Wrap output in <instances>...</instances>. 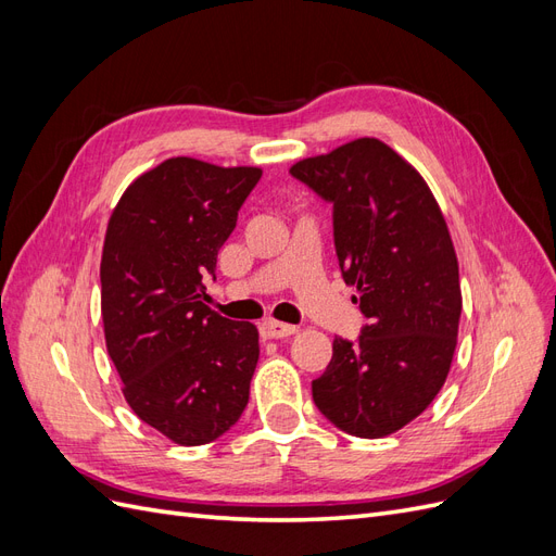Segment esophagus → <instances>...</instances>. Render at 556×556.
I'll return each instance as SVG.
<instances>
[{"mask_svg":"<svg viewBox=\"0 0 556 556\" xmlns=\"http://www.w3.org/2000/svg\"><path fill=\"white\" fill-rule=\"evenodd\" d=\"M260 329H262V336H266V339H288V336L296 333V327L285 325V323H276V319H268V323H264Z\"/></svg>","mask_w":556,"mask_h":556,"instance_id":"esophagus-1","label":"esophagus"}]
</instances>
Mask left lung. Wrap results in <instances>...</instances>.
Instances as JSON below:
<instances>
[{
  "instance_id": "8db88e82",
  "label": "left lung",
  "mask_w": 556,
  "mask_h": 556,
  "mask_svg": "<svg viewBox=\"0 0 556 556\" xmlns=\"http://www.w3.org/2000/svg\"><path fill=\"white\" fill-rule=\"evenodd\" d=\"M290 174L333 206V245L366 317L333 339L313 401L331 425L380 439L427 410L457 348L459 264L425 178L378 139L296 162Z\"/></svg>"
}]
</instances>
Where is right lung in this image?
<instances>
[{
	"label": "right lung",
	"mask_w": 556,
	"mask_h": 556,
	"mask_svg": "<svg viewBox=\"0 0 556 556\" xmlns=\"http://www.w3.org/2000/svg\"><path fill=\"white\" fill-rule=\"evenodd\" d=\"M257 166L172 157L134 180L111 213L102 252L106 350L129 408L178 445L239 422L260 333L206 304L217 250L237 227Z\"/></svg>",
	"instance_id": "obj_1"
}]
</instances>
